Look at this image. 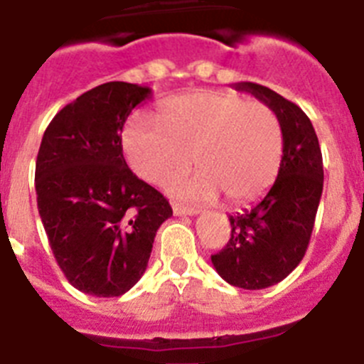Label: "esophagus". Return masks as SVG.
Returning <instances> with one entry per match:
<instances>
[{
  "mask_svg": "<svg viewBox=\"0 0 364 364\" xmlns=\"http://www.w3.org/2000/svg\"><path fill=\"white\" fill-rule=\"evenodd\" d=\"M173 213L180 215V217H186V215H197V210H193V208H188V205L173 204Z\"/></svg>",
  "mask_w": 364,
  "mask_h": 364,
  "instance_id": "obj_1",
  "label": "esophagus"
}]
</instances>
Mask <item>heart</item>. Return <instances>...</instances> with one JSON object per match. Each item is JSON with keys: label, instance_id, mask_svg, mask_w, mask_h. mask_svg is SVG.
<instances>
[{"label": "heart", "instance_id": "heart-1", "mask_svg": "<svg viewBox=\"0 0 364 364\" xmlns=\"http://www.w3.org/2000/svg\"><path fill=\"white\" fill-rule=\"evenodd\" d=\"M127 162L140 178L164 186L191 164L198 171L173 191L208 202L224 195L242 205L264 195L275 182L284 153L277 112L235 91H195L160 107V120L133 114L122 134Z\"/></svg>", "mask_w": 364, "mask_h": 364}]
</instances>
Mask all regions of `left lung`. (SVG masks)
I'll return each instance as SVG.
<instances>
[{
    "label": "left lung",
    "mask_w": 364,
    "mask_h": 364,
    "mask_svg": "<svg viewBox=\"0 0 364 364\" xmlns=\"http://www.w3.org/2000/svg\"><path fill=\"white\" fill-rule=\"evenodd\" d=\"M235 89L252 92L277 112L284 153L266 197L230 215L231 237L211 262L230 284L264 290L288 277L306 253L323 195V154L314 125L299 105L259 83L240 82Z\"/></svg>",
    "instance_id": "1"
}]
</instances>
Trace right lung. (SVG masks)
Masks as SVG:
<instances>
[{
	"label": "right lung",
	"instance_id": "obj_1",
	"mask_svg": "<svg viewBox=\"0 0 364 364\" xmlns=\"http://www.w3.org/2000/svg\"><path fill=\"white\" fill-rule=\"evenodd\" d=\"M149 96L136 83H102L65 105L41 138L38 211L58 266L83 294L129 291L146 272L156 230L173 215L122 151L125 120Z\"/></svg>",
	"mask_w": 364,
	"mask_h": 364
}]
</instances>
